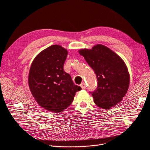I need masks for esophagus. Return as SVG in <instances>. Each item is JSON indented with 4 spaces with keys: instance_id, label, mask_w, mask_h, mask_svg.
<instances>
[{
    "instance_id": "1",
    "label": "esophagus",
    "mask_w": 150,
    "mask_h": 150,
    "mask_svg": "<svg viewBox=\"0 0 150 150\" xmlns=\"http://www.w3.org/2000/svg\"><path fill=\"white\" fill-rule=\"evenodd\" d=\"M80 86L81 87V88H82V89L83 90H85V88H86V85H85V83H82L80 85Z\"/></svg>"
}]
</instances>
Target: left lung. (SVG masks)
I'll return each instance as SVG.
<instances>
[{
	"label": "left lung",
	"mask_w": 150,
	"mask_h": 150,
	"mask_svg": "<svg viewBox=\"0 0 150 150\" xmlns=\"http://www.w3.org/2000/svg\"><path fill=\"white\" fill-rule=\"evenodd\" d=\"M79 53L96 75V90L90 92L94 102L105 109L114 107L122 100L129 86L130 75L124 60L101 44L91 49H80Z\"/></svg>",
	"instance_id": "obj_1"
}]
</instances>
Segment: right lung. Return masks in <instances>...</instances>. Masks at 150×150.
I'll use <instances>...</instances> for the list:
<instances>
[{
    "mask_svg": "<svg viewBox=\"0 0 150 150\" xmlns=\"http://www.w3.org/2000/svg\"><path fill=\"white\" fill-rule=\"evenodd\" d=\"M67 54L62 46L52 45L39 54L31 65L30 91L37 103L49 111L60 112L68 108L81 89L64 70Z\"/></svg>",
    "mask_w": 150,
    "mask_h": 150,
    "instance_id": "right-lung-1",
    "label": "right lung"
}]
</instances>
